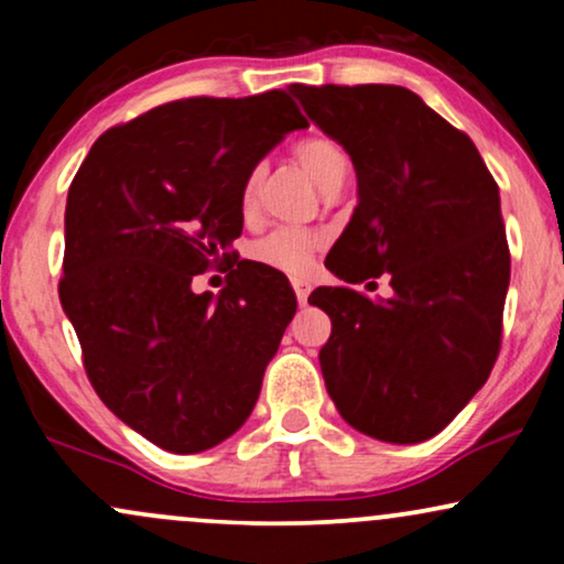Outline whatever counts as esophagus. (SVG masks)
I'll return each instance as SVG.
<instances>
[{
    "label": "esophagus",
    "mask_w": 564,
    "mask_h": 564,
    "mask_svg": "<svg viewBox=\"0 0 564 564\" xmlns=\"http://www.w3.org/2000/svg\"><path fill=\"white\" fill-rule=\"evenodd\" d=\"M291 286H294V294H296V300H300V304L307 302L310 281H304V278H291Z\"/></svg>",
    "instance_id": "esophagus-1"
}]
</instances>
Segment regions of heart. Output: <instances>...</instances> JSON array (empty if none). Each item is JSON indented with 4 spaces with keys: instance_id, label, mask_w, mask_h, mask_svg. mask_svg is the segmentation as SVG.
Returning a JSON list of instances; mask_svg holds the SVG:
<instances>
[{
    "instance_id": "heart-1",
    "label": "heart",
    "mask_w": 564,
    "mask_h": 564,
    "mask_svg": "<svg viewBox=\"0 0 564 564\" xmlns=\"http://www.w3.org/2000/svg\"><path fill=\"white\" fill-rule=\"evenodd\" d=\"M294 156L321 187L334 183L336 177H341V174L347 172L345 153H341V148L336 145L332 138H326V134H307V138L294 145ZM260 180H262L260 166H254V170L246 174L241 185L243 215H251V209H254ZM318 246H321L318 232L283 228V230L270 232L268 238H262V241L251 246V257H254L257 262L270 264V268L283 270V273L302 275L307 273V268L313 264V257L315 251H318Z\"/></svg>"
}]
</instances>
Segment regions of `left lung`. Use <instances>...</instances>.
Returning a JSON list of instances; mask_svg holds the SVG:
<instances>
[{
  "mask_svg": "<svg viewBox=\"0 0 564 564\" xmlns=\"http://www.w3.org/2000/svg\"><path fill=\"white\" fill-rule=\"evenodd\" d=\"M291 93L358 172V206L326 268L347 283L390 273L392 286L381 302L352 286L310 294L332 318L326 390L364 435L422 443L488 381L501 349L511 260L498 185L469 134L411 89Z\"/></svg>",
  "mask_w": 564,
  "mask_h": 564,
  "instance_id": "left-lung-1",
  "label": "left lung"
}]
</instances>
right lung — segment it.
I'll return each instance as SVG.
<instances>
[{
	"mask_svg": "<svg viewBox=\"0 0 564 564\" xmlns=\"http://www.w3.org/2000/svg\"><path fill=\"white\" fill-rule=\"evenodd\" d=\"M302 127L286 89L172 100L102 132L68 187L57 291L84 371L159 448H215L260 398L296 296L230 243L246 174ZM212 267L226 268V289L196 295Z\"/></svg>",
	"mask_w": 564,
	"mask_h": 564,
	"instance_id": "add662e5",
	"label": "right lung"
}]
</instances>
